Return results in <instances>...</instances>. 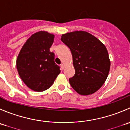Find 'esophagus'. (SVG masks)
I'll return each mask as SVG.
<instances>
[{
    "mask_svg": "<svg viewBox=\"0 0 130 130\" xmlns=\"http://www.w3.org/2000/svg\"><path fill=\"white\" fill-rule=\"evenodd\" d=\"M61 69H62V70H63L64 68H65V66H64L63 64H61Z\"/></svg>",
    "mask_w": 130,
    "mask_h": 130,
    "instance_id": "esophagus-1",
    "label": "esophagus"
}]
</instances>
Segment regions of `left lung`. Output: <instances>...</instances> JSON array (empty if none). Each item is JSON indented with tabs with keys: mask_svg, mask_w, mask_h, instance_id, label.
Returning <instances> with one entry per match:
<instances>
[{
	"mask_svg": "<svg viewBox=\"0 0 130 130\" xmlns=\"http://www.w3.org/2000/svg\"><path fill=\"white\" fill-rule=\"evenodd\" d=\"M61 40L72 55L75 73L69 78L72 87L80 95L94 94L104 84L109 72L111 61L105 45L84 31L63 34Z\"/></svg>",
	"mask_w": 130,
	"mask_h": 130,
	"instance_id": "obj_1",
	"label": "left lung"
}]
</instances>
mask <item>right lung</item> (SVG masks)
Segmentation results:
<instances>
[{"instance_id":"1","label":"right lung","mask_w":130,"mask_h":130,"mask_svg":"<svg viewBox=\"0 0 130 130\" xmlns=\"http://www.w3.org/2000/svg\"><path fill=\"white\" fill-rule=\"evenodd\" d=\"M55 35L40 31L31 35L21 49L16 60L22 80L34 91L42 92L52 86L60 73L55 63L54 53L50 51Z\"/></svg>"}]
</instances>
